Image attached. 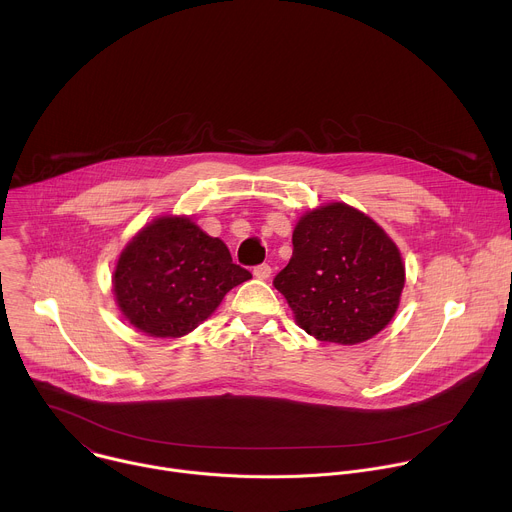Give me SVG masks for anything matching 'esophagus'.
<instances>
[{
    "label": "esophagus",
    "mask_w": 512,
    "mask_h": 512,
    "mask_svg": "<svg viewBox=\"0 0 512 512\" xmlns=\"http://www.w3.org/2000/svg\"><path fill=\"white\" fill-rule=\"evenodd\" d=\"M253 275H255L257 279H269V275H271V267H269L267 263L257 265V267L253 269Z\"/></svg>",
    "instance_id": "esophagus-1"
}]
</instances>
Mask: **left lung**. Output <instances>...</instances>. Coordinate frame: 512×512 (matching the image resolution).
Returning a JSON list of instances; mask_svg holds the SVG:
<instances>
[{"label":"left lung","instance_id":"left-lung-1","mask_svg":"<svg viewBox=\"0 0 512 512\" xmlns=\"http://www.w3.org/2000/svg\"><path fill=\"white\" fill-rule=\"evenodd\" d=\"M294 255L273 285L302 330L322 342L360 344L395 316L405 263L395 241L371 216L328 202L300 216Z\"/></svg>","mask_w":512,"mask_h":512}]
</instances>
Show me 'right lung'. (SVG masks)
I'll list each match as a JSON object with an SVG mask.
<instances>
[{
    "label": "right lung",
    "mask_w": 512,
    "mask_h": 512,
    "mask_svg": "<svg viewBox=\"0 0 512 512\" xmlns=\"http://www.w3.org/2000/svg\"><path fill=\"white\" fill-rule=\"evenodd\" d=\"M251 279L218 239L186 214H164L137 231L119 253L113 296L123 318L154 338L198 328L229 291Z\"/></svg>",
    "instance_id": "right-lung-1"
}]
</instances>
